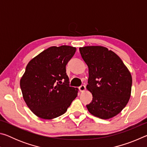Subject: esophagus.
<instances>
[{"mask_svg":"<svg viewBox=\"0 0 147 147\" xmlns=\"http://www.w3.org/2000/svg\"><path fill=\"white\" fill-rule=\"evenodd\" d=\"M78 89H79V91H80V92H83V91H85L86 86H84V85H82V86H80L79 87Z\"/></svg>","mask_w":147,"mask_h":147,"instance_id":"obj_1","label":"esophagus"}]
</instances>
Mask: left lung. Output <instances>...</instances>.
Masks as SVG:
<instances>
[{
    "label": "left lung",
    "mask_w": 147,
    "mask_h": 147,
    "mask_svg": "<svg viewBox=\"0 0 147 147\" xmlns=\"http://www.w3.org/2000/svg\"><path fill=\"white\" fill-rule=\"evenodd\" d=\"M79 51L89 69L86 88L93 95V100L86 105L89 113L103 119L117 115L130 97V71L121 59L106 47L88 46Z\"/></svg>",
    "instance_id": "8db88e82"
}]
</instances>
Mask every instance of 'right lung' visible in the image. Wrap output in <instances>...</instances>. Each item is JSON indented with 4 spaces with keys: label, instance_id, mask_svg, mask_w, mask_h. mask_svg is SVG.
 Here are the masks:
<instances>
[{
    "label": "right lung",
    "instance_id": "right-lung-1",
    "mask_svg": "<svg viewBox=\"0 0 147 147\" xmlns=\"http://www.w3.org/2000/svg\"><path fill=\"white\" fill-rule=\"evenodd\" d=\"M75 47H51L27 65L20 81L23 98L35 115L52 119L66 112L77 96L78 89L69 86L66 65Z\"/></svg>",
    "mask_w": 147,
    "mask_h": 147
}]
</instances>
